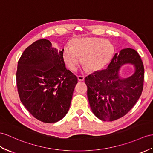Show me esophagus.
Masks as SVG:
<instances>
[{
    "mask_svg": "<svg viewBox=\"0 0 153 153\" xmlns=\"http://www.w3.org/2000/svg\"><path fill=\"white\" fill-rule=\"evenodd\" d=\"M78 77V80H79V81H84V79H85V77H84V76H77Z\"/></svg>",
    "mask_w": 153,
    "mask_h": 153,
    "instance_id": "obj_1",
    "label": "esophagus"
}]
</instances>
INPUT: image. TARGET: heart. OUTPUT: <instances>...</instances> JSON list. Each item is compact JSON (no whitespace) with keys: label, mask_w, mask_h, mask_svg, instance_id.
<instances>
[{"label":"heart","mask_w":153,"mask_h":153,"mask_svg":"<svg viewBox=\"0 0 153 153\" xmlns=\"http://www.w3.org/2000/svg\"><path fill=\"white\" fill-rule=\"evenodd\" d=\"M114 47L109 41L97 38H77L72 45L68 44L63 48V58L71 70H74L81 61L91 71L105 67L111 57Z\"/></svg>","instance_id":"1"}]
</instances>
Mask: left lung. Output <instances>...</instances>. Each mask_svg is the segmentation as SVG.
Segmentation results:
<instances>
[{
  "label": "left lung",
  "mask_w": 153,
  "mask_h": 153,
  "mask_svg": "<svg viewBox=\"0 0 153 153\" xmlns=\"http://www.w3.org/2000/svg\"><path fill=\"white\" fill-rule=\"evenodd\" d=\"M134 65L131 76H120L121 67ZM144 80L143 62L136 51L123 48L115 54L106 69L97 71L85 77L88 98L95 116L105 121L116 120L132 108L141 96Z\"/></svg>",
  "instance_id": "left-lung-1"
}]
</instances>
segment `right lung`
Here are the masks:
<instances>
[{"label": "right lung", "mask_w": 153, "mask_h": 153, "mask_svg": "<svg viewBox=\"0 0 153 153\" xmlns=\"http://www.w3.org/2000/svg\"><path fill=\"white\" fill-rule=\"evenodd\" d=\"M16 80L21 102L33 117L47 123L68 114L77 77L67 69L63 49L42 39L28 47L18 62Z\"/></svg>", "instance_id": "1"}]
</instances>
